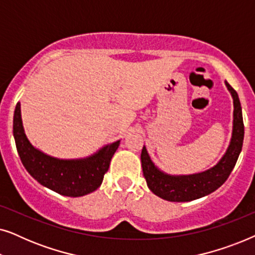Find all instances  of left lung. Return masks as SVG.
Segmentation results:
<instances>
[{
  "mask_svg": "<svg viewBox=\"0 0 255 255\" xmlns=\"http://www.w3.org/2000/svg\"><path fill=\"white\" fill-rule=\"evenodd\" d=\"M225 86L233 100L232 134L228 148L215 166L200 173L173 175L165 173L153 162L144 145L140 155L142 173L149 190L156 196L169 202L194 201L211 194L228 180L243 148L244 122L238 94L226 81Z\"/></svg>",
  "mask_w": 255,
  "mask_h": 255,
  "instance_id": "left-lung-1",
  "label": "left lung"
}]
</instances>
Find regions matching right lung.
I'll return each instance as SVG.
<instances>
[{"label":"right lung","mask_w":255,"mask_h":255,"mask_svg":"<svg viewBox=\"0 0 255 255\" xmlns=\"http://www.w3.org/2000/svg\"><path fill=\"white\" fill-rule=\"evenodd\" d=\"M13 138L23 166L41 186L69 197L85 196L101 186L104 174L121 140L104 145L92 155L79 159H59L31 144L24 130L20 103L13 114Z\"/></svg>","instance_id":"obj_1"}]
</instances>
